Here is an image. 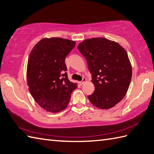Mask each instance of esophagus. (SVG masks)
Returning <instances> with one entry per match:
<instances>
[{"instance_id": "obj_1", "label": "esophagus", "mask_w": 154, "mask_h": 154, "mask_svg": "<svg viewBox=\"0 0 154 154\" xmlns=\"http://www.w3.org/2000/svg\"><path fill=\"white\" fill-rule=\"evenodd\" d=\"M86 81V78H83V79H82V80L81 82H79V84H80V85H83L84 84V83Z\"/></svg>"}]
</instances>
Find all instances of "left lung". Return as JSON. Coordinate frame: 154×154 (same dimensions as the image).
<instances>
[{
	"label": "left lung",
	"instance_id": "obj_1",
	"mask_svg": "<svg viewBox=\"0 0 154 154\" xmlns=\"http://www.w3.org/2000/svg\"><path fill=\"white\" fill-rule=\"evenodd\" d=\"M78 49L86 58L95 86L89 100L100 109L114 107L125 96L131 81L132 66L126 51L103 37L86 39Z\"/></svg>",
	"mask_w": 154,
	"mask_h": 154
}]
</instances>
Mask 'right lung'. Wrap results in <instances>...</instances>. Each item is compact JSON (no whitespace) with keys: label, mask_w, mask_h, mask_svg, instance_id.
Instances as JSON below:
<instances>
[{"label":"right lung","mask_w":154,"mask_h":154,"mask_svg":"<svg viewBox=\"0 0 154 154\" xmlns=\"http://www.w3.org/2000/svg\"><path fill=\"white\" fill-rule=\"evenodd\" d=\"M76 45L60 37L43 39L29 54L27 81L29 91L40 107L51 112L65 109L77 84L68 80L65 59Z\"/></svg>","instance_id":"right-lung-1"}]
</instances>
